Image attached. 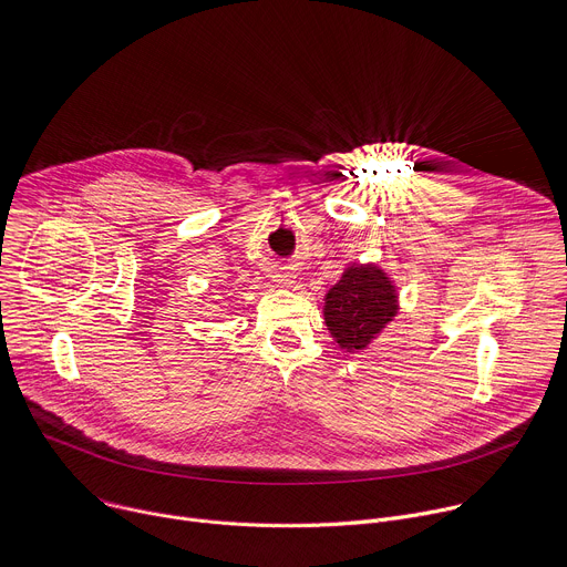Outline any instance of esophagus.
<instances>
[{
    "mask_svg": "<svg viewBox=\"0 0 567 567\" xmlns=\"http://www.w3.org/2000/svg\"><path fill=\"white\" fill-rule=\"evenodd\" d=\"M275 277H277V281H281V284H288V286L295 284V275H290V272H279V275H275Z\"/></svg>",
    "mask_w": 567,
    "mask_h": 567,
    "instance_id": "34e87169",
    "label": "esophagus"
}]
</instances>
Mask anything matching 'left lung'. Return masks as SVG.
Instances as JSON below:
<instances>
[{"instance_id":"left-lung-1","label":"left lung","mask_w":567,"mask_h":567,"mask_svg":"<svg viewBox=\"0 0 567 567\" xmlns=\"http://www.w3.org/2000/svg\"><path fill=\"white\" fill-rule=\"evenodd\" d=\"M395 290L378 266H351L326 295L323 319L342 349L362 351L393 319Z\"/></svg>"}]
</instances>
